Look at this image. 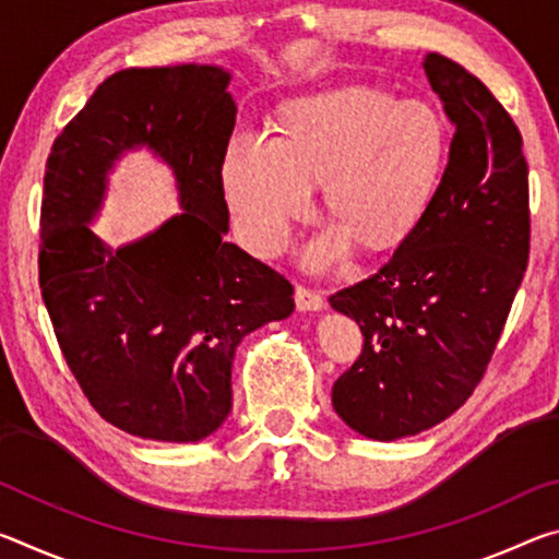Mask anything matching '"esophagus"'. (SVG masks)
Returning <instances> with one entry per match:
<instances>
[{"label": "esophagus", "mask_w": 559, "mask_h": 559, "mask_svg": "<svg viewBox=\"0 0 559 559\" xmlns=\"http://www.w3.org/2000/svg\"><path fill=\"white\" fill-rule=\"evenodd\" d=\"M296 306L298 310H320L325 306V298L323 293L320 290H313L308 286H302V283H298L296 286Z\"/></svg>", "instance_id": "esophagus-1"}]
</instances>
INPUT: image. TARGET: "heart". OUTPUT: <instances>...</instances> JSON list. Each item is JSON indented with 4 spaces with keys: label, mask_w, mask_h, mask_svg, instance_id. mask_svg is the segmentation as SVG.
<instances>
[{
    "label": "heart",
    "mask_w": 559,
    "mask_h": 559,
    "mask_svg": "<svg viewBox=\"0 0 559 559\" xmlns=\"http://www.w3.org/2000/svg\"><path fill=\"white\" fill-rule=\"evenodd\" d=\"M449 126L424 100H396L377 88L343 86L283 103L278 135L234 132L222 182L243 243L273 257L290 224L310 206L320 179L323 210L337 226L310 243L316 266L355 239L386 249L421 219L449 155Z\"/></svg>",
    "instance_id": "b5f03b06"
}]
</instances>
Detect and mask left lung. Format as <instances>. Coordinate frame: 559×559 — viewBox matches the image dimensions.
Here are the masks:
<instances>
[{"label": "left lung", "mask_w": 559, "mask_h": 559, "mask_svg": "<svg viewBox=\"0 0 559 559\" xmlns=\"http://www.w3.org/2000/svg\"><path fill=\"white\" fill-rule=\"evenodd\" d=\"M424 71L456 128L421 219L384 266L330 296L362 330L333 384L347 427L377 441L437 427L484 380L530 257L520 130L476 75L441 53Z\"/></svg>", "instance_id": "8db88e82"}]
</instances>
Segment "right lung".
Wrapping results in <instances>:
<instances>
[{
  "instance_id": "right-lung-1",
  "label": "right lung",
  "mask_w": 559,
  "mask_h": 559,
  "mask_svg": "<svg viewBox=\"0 0 559 559\" xmlns=\"http://www.w3.org/2000/svg\"><path fill=\"white\" fill-rule=\"evenodd\" d=\"M226 86L219 66L112 73L46 159L41 298L93 409L140 439L200 441L219 429L236 347L296 308L286 276L224 241L222 159L236 122ZM135 144L174 167L183 214L110 252L87 224L107 169Z\"/></svg>"
}]
</instances>
